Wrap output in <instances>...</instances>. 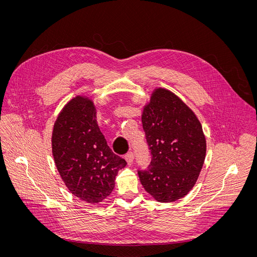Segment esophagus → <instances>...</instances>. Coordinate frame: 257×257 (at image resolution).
Instances as JSON below:
<instances>
[{"label":"esophagus","mask_w":257,"mask_h":257,"mask_svg":"<svg viewBox=\"0 0 257 257\" xmlns=\"http://www.w3.org/2000/svg\"><path fill=\"white\" fill-rule=\"evenodd\" d=\"M125 160L127 161L128 164H131V163L133 162L134 160V154L132 152H128L126 155H125Z\"/></svg>","instance_id":"1"}]
</instances>
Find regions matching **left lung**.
Returning <instances> with one entry per match:
<instances>
[{
    "instance_id": "8db88e82",
    "label": "left lung",
    "mask_w": 257,
    "mask_h": 257,
    "mask_svg": "<svg viewBox=\"0 0 257 257\" xmlns=\"http://www.w3.org/2000/svg\"><path fill=\"white\" fill-rule=\"evenodd\" d=\"M143 127L151 153L138 170L145 190L162 203L181 199L193 189L206 156V139L194 111L171 91L158 88L145 106Z\"/></svg>"
}]
</instances>
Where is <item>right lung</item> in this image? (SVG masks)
<instances>
[{
    "instance_id": "add662e5",
    "label": "right lung",
    "mask_w": 257,
    "mask_h": 257,
    "mask_svg": "<svg viewBox=\"0 0 257 257\" xmlns=\"http://www.w3.org/2000/svg\"><path fill=\"white\" fill-rule=\"evenodd\" d=\"M52 154L67 189L87 203L110 195L127 162L112 153L102 135L92 100L76 96L62 108L52 133Z\"/></svg>"
}]
</instances>
